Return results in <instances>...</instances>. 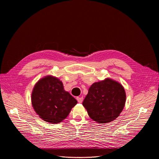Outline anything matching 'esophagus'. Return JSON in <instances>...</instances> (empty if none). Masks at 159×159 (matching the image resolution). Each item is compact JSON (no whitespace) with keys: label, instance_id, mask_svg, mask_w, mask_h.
I'll use <instances>...</instances> for the list:
<instances>
[{"label":"esophagus","instance_id":"1","mask_svg":"<svg viewBox=\"0 0 159 159\" xmlns=\"http://www.w3.org/2000/svg\"><path fill=\"white\" fill-rule=\"evenodd\" d=\"M77 100L78 102L81 103L82 102V101H83V98L82 97H77Z\"/></svg>","mask_w":159,"mask_h":159}]
</instances>
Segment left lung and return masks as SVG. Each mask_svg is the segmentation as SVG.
<instances>
[{
    "mask_svg": "<svg viewBox=\"0 0 159 159\" xmlns=\"http://www.w3.org/2000/svg\"><path fill=\"white\" fill-rule=\"evenodd\" d=\"M126 91L119 82L110 78L96 82L90 86L82 105L89 117L99 124L110 122L122 111Z\"/></svg>",
    "mask_w": 159,
    "mask_h": 159,
    "instance_id": "1",
    "label": "left lung"
}]
</instances>
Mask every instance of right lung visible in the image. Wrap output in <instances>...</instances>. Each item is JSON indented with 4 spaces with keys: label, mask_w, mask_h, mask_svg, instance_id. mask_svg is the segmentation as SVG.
Here are the masks:
<instances>
[{
    "label": "right lung",
    "mask_w": 159,
    "mask_h": 159,
    "mask_svg": "<svg viewBox=\"0 0 159 159\" xmlns=\"http://www.w3.org/2000/svg\"><path fill=\"white\" fill-rule=\"evenodd\" d=\"M77 100L64 90L62 81L52 75L39 80L31 92V104L43 120L58 124L70 114Z\"/></svg>",
    "instance_id": "right-lung-1"
}]
</instances>
